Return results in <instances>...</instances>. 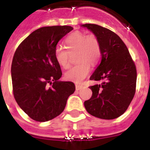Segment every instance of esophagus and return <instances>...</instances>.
<instances>
[{"mask_svg": "<svg viewBox=\"0 0 150 150\" xmlns=\"http://www.w3.org/2000/svg\"><path fill=\"white\" fill-rule=\"evenodd\" d=\"M82 88H83V85H75V88H76V90H77V91L81 90Z\"/></svg>", "mask_w": 150, "mask_h": 150, "instance_id": "esophagus-1", "label": "esophagus"}]
</instances>
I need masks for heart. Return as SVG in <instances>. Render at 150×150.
<instances>
[{
    "mask_svg": "<svg viewBox=\"0 0 150 150\" xmlns=\"http://www.w3.org/2000/svg\"><path fill=\"white\" fill-rule=\"evenodd\" d=\"M65 46L67 51L60 47L55 50L56 62L62 68L68 69L70 65L69 54L76 52L75 61L79 63L66 71L65 77L69 81L81 82L90 73V63L94 65L100 58L99 41L93 35L86 36L83 33L75 32L65 40Z\"/></svg>",
    "mask_w": 150,
    "mask_h": 150,
    "instance_id": "1",
    "label": "heart"
}]
</instances>
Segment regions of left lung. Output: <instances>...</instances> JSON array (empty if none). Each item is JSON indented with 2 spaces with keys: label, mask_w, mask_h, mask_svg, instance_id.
Returning a JSON list of instances; mask_svg holds the SVG:
<instances>
[{
  "label": "left lung",
  "mask_w": 150,
  "mask_h": 150,
  "mask_svg": "<svg viewBox=\"0 0 150 150\" xmlns=\"http://www.w3.org/2000/svg\"><path fill=\"white\" fill-rule=\"evenodd\" d=\"M95 36L100 46L101 61L90 80L103 81L89 87L92 96L84 103L96 117L112 120L121 116L135 94L137 69L128 49L117 35L97 24L81 25Z\"/></svg>",
  "instance_id": "obj_1"
}]
</instances>
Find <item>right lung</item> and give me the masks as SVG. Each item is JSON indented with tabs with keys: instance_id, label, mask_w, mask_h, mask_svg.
<instances>
[{
	"instance_id": "1",
	"label": "right lung",
	"mask_w": 150,
	"mask_h": 150,
	"mask_svg": "<svg viewBox=\"0 0 150 150\" xmlns=\"http://www.w3.org/2000/svg\"><path fill=\"white\" fill-rule=\"evenodd\" d=\"M72 30L70 26L41 27L30 33L15 52L11 65L13 95L33 120L45 122L56 117L75 91L73 82L58 81L62 73L55 58L59 41Z\"/></svg>"
}]
</instances>
